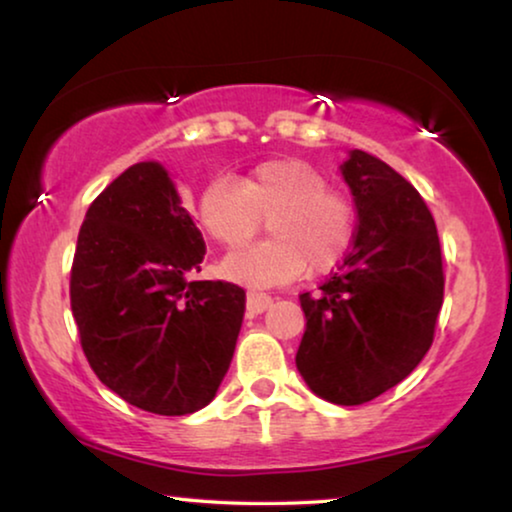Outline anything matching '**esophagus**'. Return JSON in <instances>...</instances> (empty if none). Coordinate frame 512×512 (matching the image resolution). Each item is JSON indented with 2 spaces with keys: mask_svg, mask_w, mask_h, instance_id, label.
Listing matches in <instances>:
<instances>
[{
  "mask_svg": "<svg viewBox=\"0 0 512 512\" xmlns=\"http://www.w3.org/2000/svg\"><path fill=\"white\" fill-rule=\"evenodd\" d=\"M272 305V298L265 296V293L249 291L247 293V312L249 314H263Z\"/></svg>",
  "mask_w": 512,
  "mask_h": 512,
  "instance_id": "obj_1",
  "label": "esophagus"
}]
</instances>
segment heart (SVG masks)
Instances as JSON below:
<instances>
[{"label": "heart", "instance_id": "obj_1", "mask_svg": "<svg viewBox=\"0 0 512 512\" xmlns=\"http://www.w3.org/2000/svg\"><path fill=\"white\" fill-rule=\"evenodd\" d=\"M268 219L270 240L226 256L223 277L249 286H277L307 270L324 275L347 254L354 207L328 188L326 174L298 158L256 165L237 181L214 179L200 195L198 221L221 247L249 242Z\"/></svg>", "mask_w": 512, "mask_h": 512}]
</instances>
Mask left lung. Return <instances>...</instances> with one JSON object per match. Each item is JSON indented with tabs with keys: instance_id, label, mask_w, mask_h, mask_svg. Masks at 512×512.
Returning a JSON list of instances; mask_svg holds the SVG:
<instances>
[{
	"instance_id": "1",
	"label": "left lung",
	"mask_w": 512,
	"mask_h": 512,
	"mask_svg": "<svg viewBox=\"0 0 512 512\" xmlns=\"http://www.w3.org/2000/svg\"><path fill=\"white\" fill-rule=\"evenodd\" d=\"M340 172L359 226L333 277L300 296L307 324L296 366L319 398L361 405L429 352L445 279L436 221L415 186L359 149Z\"/></svg>"
}]
</instances>
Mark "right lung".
<instances>
[{"label": "right lung", "mask_w": 512, "mask_h": 512, "mask_svg": "<svg viewBox=\"0 0 512 512\" xmlns=\"http://www.w3.org/2000/svg\"><path fill=\"white\" fill-rule=\"evenodd\" d=\"M202 258L205 240L156 160L111 181L79 230L69 296L83 354L104 387L153 415L205 408L233 361L244 291L191 282Z\"/></svg>", "instance_id": "1"}]
</instances>
